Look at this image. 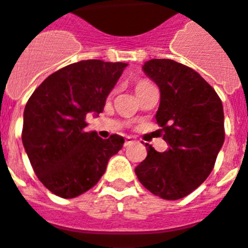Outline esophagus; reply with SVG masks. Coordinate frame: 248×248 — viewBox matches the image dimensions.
<instances>
[{"label": "esophagus", "instance_id": "obj_1", "mask_svg": "<svg viewBox=\"0 0 248 248\" xmlns=\"http://www.w3.org/2000/svg\"><path fill=\"white\" fill-rule=\"evenodd\" d=\"M135 140H134V138H131V136H126V141H124V147H127V145H131L132 143H134Z\"/></svg>", "mask_w": 248, "mask_h": 248}]
</instances>
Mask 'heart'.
<instances>
[{
    "label": "heart",
    "instance_id": "obj_1",
    "mask_svg": "<svg viewBox=\"0 0 248 248\" xmlns=\"http://www.w3.org/2000/svg\"><path fill=\"white\" fill-rule=\"evenodd\" d=\"M145 85H149V82H147V81H140V82L136 83V87L135 89H139V87H143V86Z\"/></svg>",
    "mask_w": 248,
    "mask_h": 248
}]
</instances>
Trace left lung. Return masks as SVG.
Listing matches in <instances>:
<instances>
[{
	"instance_id": "1",
	"label": "left lung",
	"mask_w": 248,
	"mask_h": 248,
	"mask_svg": "<svg viewBox=\"0 0 248 248\" xmlns=\"http://www.w3.org/2000/svg\"><path fill=\"white\" fill-rule=\"evenodd\" d=\"M144 73L161 93L157 124L169 151L147 145L148 155L135 173L139 181L163 200L188 196L211 173L223 147L224 110L216 91L194 69L171 59H152Z\"/></svg>"
}]
</instances>
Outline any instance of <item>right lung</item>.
Masks as SVG:
<instances>
[{
	"label": "right lung",
	"instance_id": "obj_1",
	"mask_svg": "<svg viewBox=\"0 0 248 248\" xmlns=\"http://www.w3.org/2000/svg\"><path fill=\"white\" fill-rule=\"evenodd\" d=\"M126 63L82 60L52 73L24 109L21 140L37 177L56 196L75 198L91 189L124 143L86 132V116L103 112Z\"/></svg>",
	"mask_w": 248,
	"mask_h": 248
}]
</instances>
